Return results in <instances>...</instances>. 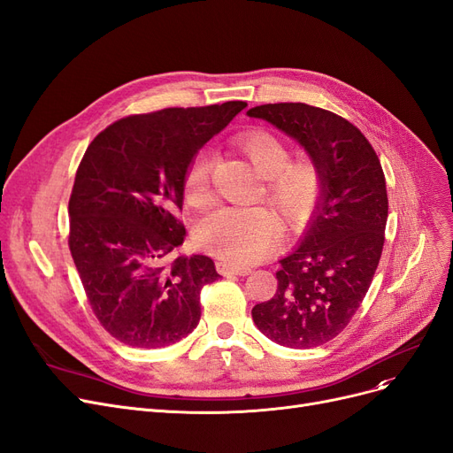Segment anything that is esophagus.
<instances>
[{
	"instance_id": "obj_1",
	"label": "esophagus",
	"mask_w": 453,
	"mask_h": 453,
	"mask_svg": "<svg viewBox=\"0 0 453 453\" xmlns=\"http://www.w3.org/2000/svg\"><path fill=\"white\" fill-rule=\"evenodd\" d=\"M216 269L222 276H248L250 273H252L250 266H237V265H229L226 261H218Z\"/></svg>"
}]
</instances>
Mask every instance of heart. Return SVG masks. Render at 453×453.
<instances>
[{
  "label": "heart",
  "mask_w": 453,
  "mask_h": 453,
  "mask_svg": "<svg viewBox=\"0 0 453 453\" xmlns=\"http://www.w3.org/2000/svg\"><path fill=\"white\" fill-rule=\"evenodd\" d=\"M235 145L266 179L265 197L289 222L306 218L321 194V173L308 160H291L288 143L266 130L239 134ZM216 157L201 149L184 175V199L194 207L205 205L211 196V175ZM196 242L233 265H252L269 256L280 241V224L263 207H218L196 226Z\"/></svg>",
  "instance_id": "1"
}]
</instances>
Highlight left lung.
<instances>
[{
  "label": "left lung",
  "instance_id": "obj_1",
  "mask_svg": "<svg viewBox=\"0 0 453 453\" xmlns=\"http://www.w3.org/2000/svg\"><path fill=\"white\" fill-rule=\"evenodd\" d=\"M248 115L295 138L321 173L304 237L280 259L276 295L254 306L252 319L280 345L319 347L349 325L372 286L388 218L387 180L372 143L336 113L278 103Z\"/></svg>",
  "mask_w": 453,
  "mask_h": 453
}]
</instances>
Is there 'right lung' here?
I'll list each match as a JSON object with an SVG mask.
<instances>
[{
    "instance_id": "1",
    "label": "right lung",
    "mask_w": 453,
    "mask_h": 453,
    "mask_svg": "<svg viewBox=\"0 0 453 453\" xmlns=\"http://www.w3.org/2000/svg\"><path fill=\"white\" fill-rule=\"evenodd\" d=\"M248 104L128 115L83 155L69 199V248L98 323L140 349L187 338L201 317L203 286L220 278L207 256H179L187 229L184 175L197 150Z\"/></svg>"
}]
</instances>
